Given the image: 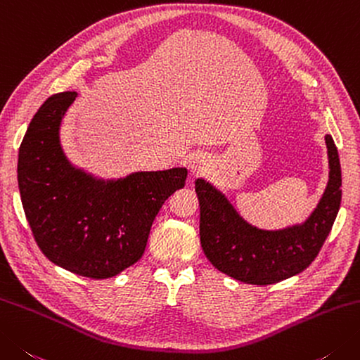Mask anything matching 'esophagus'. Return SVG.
I'll return each mask as SVG.
<instances>
[{
	"instance_id": "esophagus-1",
	"label": "esophagus",
	"mask_w": 360,
	"mask_h": 360,
	"mask_svg": "<svg viewBox=\"0 0 360 360\" xmlns=\"http://www.w3.org/2000/svg\"><path fill=\"white\" fill-rule=\"evenodd\" d=\"M190 173H192L193 176H202L209 173V167H210V162L209 159L204 156V154L198 153L195 154V156H192V159H190Z\"/></svg>"
}]
</instances>
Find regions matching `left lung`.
<instances>
[{"label":"left lung","mask_w":360,"mask_h":360,"mask_svg":"<svg viewBox=\"0 0 360 360\" xmlns=\"http://www.w3.org/2000/svg\"><path fill=\"white\" fill-rule=\"evenodd\" d=\"M329 181L320 202L304 223L279 231L251 226L220 190L195 181L200 201V237L206 257L217 270L246 284L269 285L301 273L319 255L335 221L342 200L339 153L325 137Z\"/></svg>","instance_id":"obj_1"}]
</instances>
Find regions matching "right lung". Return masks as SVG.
Listing matches in <instances>:
<instances>
[{
  "label": "right lung",
  "mask_w": 360,
  "mask_h": 360,
  "mask_svg": "<svg viewBox=\"0 0 360 360\" xmlns=\"http://www.w3.org/2000/svg\"><path fill=\"white\" fill-rule=\"evenodd\" d=\"M76 91L49 96L31 120L18 151V188L41 252L79 276L108 279L146 248L162 204L184 187L187 168L96 179L70 164L59 129Z\"/></svg>",
  "instance_id": "add662e5"
}]
</instances>
